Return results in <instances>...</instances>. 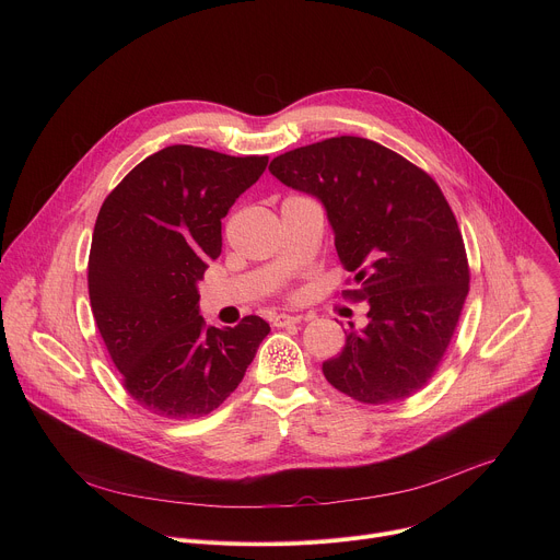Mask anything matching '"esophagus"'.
Returning a JSON list of instances; mask_svg holds the SVG:
<instances>
[{"label": "esophagus", "instance_id": "esophagus-1", "mask_svg": "<svg viewBox=\"0 0 560 560\" xmlns=\"http://www.w3.org/2000/svg\"><path fill=\"white\" fill-rule=\"evenodd\" d=\"M299 322H301V316H296V314H285V312H281V314H275V316H272V326H277V328L294 326V324H299Z\"/></svg>", "mask_w": 560, "mask_h": 560}]
</instances>
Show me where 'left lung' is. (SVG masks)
<instances>
[{
    "instance_id": "1",
    "label": "left lung",
    "mask_w": 560,
    "mask_h": 560,
    "mask_svg": "<svg viewBox=\"0 0 560 560\" xmlns=\"http://www.w3.org/2000/svg\"><path fill=\"white\" fill-rule=\"evenodd\" d=\"M270 173L318 199L341 264L365 299L368 326L324 363L326 378L361 404L421 389L441 363L469 290L463 236L436 182L394 150L332 137L272 159Z\"/></svg>"
}]
</instances>
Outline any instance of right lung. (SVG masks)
<instances>
[{
	"mask_svg": "<svg viewBox=\"0 0 560 560\" xmlns=\"http://www.w3.org/2000/svg\"><path fill=\"white\" fill-rule=\"evenodd\" d=\"M266 166L268 156L168 145L137 164L97 214L95 322L126 389L159 417L217 410L270 332L255 314L234 328L206 326L197 288L221 255V219Z\"/></svg>",
	"mask_w": 560,
	"mask_h": 560,
	"instance_id": "add662e5",
	"label": "right lung"
}]
</instances>
